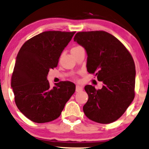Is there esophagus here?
Segmentation results:
<instances>
[{
  "label": "esophagus",
  "instance_id": "34e87169",
  "mask_svg": "<svg viewBox=\"0 0 149 149\" xmlns=\"http://www.w3.org/2000/svg\"><path fill=\"white\" fill-rule=\"evenodd\" d=\"M81 91H82V87L81 86H79V85H76V92H80Z\"/></svg>",
  "mask_w": 149,
  "mask_h": 149
}]
</instances>
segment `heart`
<instances>
[{
  "label": "heart",
  "mask_w": 149,
  "mask_h": 149,
  "mask_svg": "<svg viewBox=\"0 0 149 149\" xmlns=\"http://www.w3.org/2000/svg\"><path fill=\"white\" fill-rule=\"evenodd\" d=\"M80 47V46H76V47H73V48H72V49H76V48H78V47Z\"/></svg>",
  "instance_id": "b5f03b06"
}]
</instances>
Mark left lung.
<instances>
[{"label": "left lung", "mask_w": 149, "mask_h": 149, "mask_svg": "<svg viewBox=\"0 0 149 149\" xmlns=\"http://www.w3.org/2000/svg\"><path fill=\"white\" fill-rule=\"evenodd\" d=\"M73 40L86 49L88 72L104 83L98 90L85 86L88 100L83 111L93 121L111 123L124 114L134 99V59L125 45L106 31L78 32Z\"/></svg>", "instance_id": "left-lung-1"}]
</instances>
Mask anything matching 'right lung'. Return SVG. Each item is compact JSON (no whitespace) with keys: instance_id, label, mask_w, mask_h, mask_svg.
Here are the masks:
<instances>
[{"instance_id":"right-lung-1","label":"right lung","mask_w":149,"mask_h":149,"mask_svg":"<svg viewBox=\"0 0 149 149\" xmlns=\"http://www.w3.org/2000/svg\"><path fill=\"white\" fill-rule=\"evenodd\" d=\"M76 32L45 31L24 43L11 76L15 104L32 121L43 123L59 117L75 91L69 81L49 86L47 76L58 65L61 53Z\"/></svg>"}]
</instances>
